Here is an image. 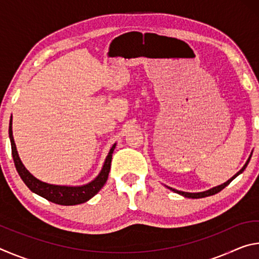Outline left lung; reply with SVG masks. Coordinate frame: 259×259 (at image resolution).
Masks as SVG:
<instances>
[{"instance_id":"obj_1","label":"left lung","mask_w":259,"mask_h":259,"mask_svg":"<svg viewBox=\"0 0 259 259\" xmlns=\"http://www.w3.org/2000/svg\"><path fill=\"white\" fill-rule=\"evenodd\" d=\"M251 154H252V153H251ZM251 154H250V156L248 157V160H247V162H245V163H244V165L242 166V169H240L239 171L236 172L233 177L230 178L229 181L225 182L224 184H222V185L214 186V187H212V188H210V190H208V191H204V192H199V193H190V192H183V191L175 190V188H172V187H169V186H166V187H168L170 191H172V192H175V193H178V194H181V195H183V196H185V198H188V199H201V198H205V196L213 195V194H216V193L221 192V191L223 190V188H225L227 185H229V184H230L232 181H233V179H234L235 177H238L240 174H242V172H243V170L245 169V166L248 165L249 161H250Z\"/></svg>"}]
</instances>
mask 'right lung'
<instances>
[{
    "label": "right lung",
    "instance_id": "right-lung-1",
    "mask_svg": "<svg viewBox=\"0 0 259 259\" xmlns=\"http://www.w3.org/2000/svg\"><path fill=\"white\" fill-rule=\"evenodd\" d=\"M9 137H10L12 157H14L16 169L17 171H18L20 178L23 179V182L26 184V186H27L33 193H35V194L42 196V198L47 199L48 201H50V202H54L60 205H75L84 203L91 198H94V196L102 190V187L105 185V183H106L108 178L109 170H111L112 154L114 152V148L116 146V144H114L111 150H109L106 159H105L102 170H100L98 176L96 177L94 181L80 186L54 185V184H48L40 181V179H37L36 177H34L33 175L26 169L23 162H21L18 152H17L14 135H12V115L10 123H9Z\"/></svg>",
    "mask_w": 259,
    "mask_h": 259
}]
</instances>
